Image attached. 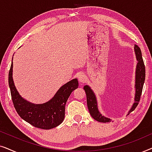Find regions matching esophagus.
Returning a JSON list of instances; mask_svg holds the SVG:
<instances>
[{
	"label": "esophagus",
	"mask_w": 152,
	"mask_h": 152,
	"mask_svg": "<svg viewBox=\"0 0 152 152\" xmlns=\"http://www.w3.org/2000/svg\"><path fill=\"white\" fill-rule=\"evenodd\" d=\"M78 80L81 83H84L86 81V77L83 73H80L78 75Z\"/></svg>",
	"instance_id": "obj_1"
}]
</instances>
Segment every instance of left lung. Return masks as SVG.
Here are the masks:
<instances>
[{"label":"left lung","instance_id":"8db88e82","mask_svg":"<svg viewBox=\"0 0 152 152\" xmlns=\"http://www.w3.org/2000/svg\"><path fill=\"white\" fill-rule=\"evenodd\" d=\"M134 52L137 62H138L136 68V76H135V91L136 93H135L134 102L129 111L128 114L134 111L138 106L141 94H142L143 84H144L145 80V67L142 59V53H141L140 48L137 45H135ZM84 90L86 94L87 106H88L89 113L93 119L99 122H104V123L111 122V119L102 115V113L99 112L98 105H97V97L91 87L88 85H85L84 86Z\"/></svg>","mask_w":152,"mask_h":152}]
</instances>
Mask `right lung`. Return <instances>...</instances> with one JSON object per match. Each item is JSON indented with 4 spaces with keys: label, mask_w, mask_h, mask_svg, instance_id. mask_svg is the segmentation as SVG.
Masks as SVG:
<instances>
[{
    "label": "right lung",
    "mask_w": 152,
    "mask_h": 152,
    "mask_svg": "<svg viewBox=\"0 0 152 152\" xmlns=\"http://www.w3.org/2000/svg\"><path fill=\"white\" fill-rule=\"evenodd\" d=\"M12 75L13 62L12 61L8 80L9 86L14 107L23 120L42 129L55 128L64 121L66 102L72 91L78 88L77 79H73L60 87L49 101L43 104H34L25 99L19 94Z\"/></svg>",
    "instance_id": "obj_1"
}]
</instances>
